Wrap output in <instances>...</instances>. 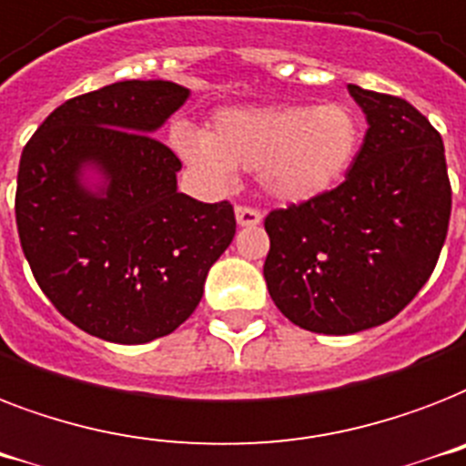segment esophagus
I'll return each instance as SVG.
<instances>
[{
    "mask_svg": "<svg viewBox=\"0 0 466 466\" xmlns=\"http://www.w3.org/2000/svg\"><path fill=\"white\" fill-rule=\"evenodd\" d=\"M236 221L238 226H243V228H250V226H259L262 221V214L252 207H236Z\"/></svg>",
    "mask_w": 466,
    "mask_h": 466,
    "instance_id": "obj_1",
    "label": "esophagus"
}]
</instances>
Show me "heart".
<instances>
[{
    "label": "heart",
    "instance_id": "1",
    "mask_svg": "<svg viewBox=\"0 0 466 466\" xmlns=\"http://www.w3.org/2000/svg\"><path fill=\"white\" fill-rule=\"evenodd\" d=\"M173 147L211 185L226 187L236 170H259L279 202H308L341 182L360 147V122L346 103L228 107L209 132L177 125Z\"/></svg>",
    "mask_w": 466,
    "mask_h": 466
}]
</instances>
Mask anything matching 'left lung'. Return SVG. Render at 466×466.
Wrapping results in <instances>:
<instances>
[{
    "instance_id": "obj_1",
    "label": "left lung",
    "mask_w": 466,
    "mask_h": 466,
    "mask_svg": "<svg viewBox=\"0 0 466 466\" xmlns=\"http://www.w3.org/2000/svg\"><path fill=\"white\" fill-rule=\"evenodd\" d=\"M349 93L368 132L346 180L264 218L271 300L318 334L363 332L404 310L433 274L452 209L433 125L404 98Z\"/></svg>"
}]
</instances>
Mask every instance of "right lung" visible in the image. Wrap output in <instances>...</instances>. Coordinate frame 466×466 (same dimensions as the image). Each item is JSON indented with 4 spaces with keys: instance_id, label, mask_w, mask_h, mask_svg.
Segmentation results:
<instances>
[{
    "instance_id": "add662e5",
    "label": "right lung",
    "mask_w": 466,
    "mask_h": 466,
    "mask_svg": "<svg viewBox=\"0 0 466 466\" xmlns=\"http://www.w3.org/2000/svg\"><path fill=\"white\" fill-rule=\"evenodd\" d=\"M173 81H117L66 100L25 144L16 226L43 293L115 344L175 332L236 236L228 202L177 192L180 158L154 132L187 100ZM86 169L101 185H83Z\"/></svg>"
}]
</instances>
